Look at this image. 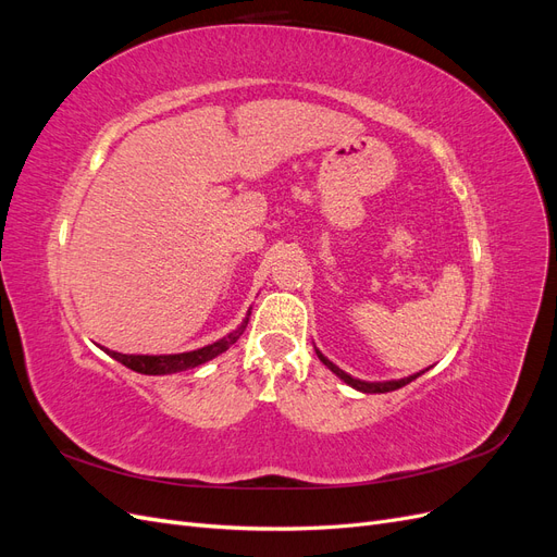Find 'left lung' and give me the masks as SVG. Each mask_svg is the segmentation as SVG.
I'll use <instances>...</instances> for the list:
<instances>
[{
    "label": "left lung",
    "instance_id": "left-lung-1",
    "mask_svg": "<svg viewBox=\"0 0 557 557\" xmlns=\"http://www.w3.org/2000/svg\"><path fill=\"white\" fill-rule=\"evenodd\" d=\"M315 356L320 358V362H323L332 374H336L339 376L346 385H350V387H356V391H360V393H367V395H374V393H393V391H399V387H404L407 383H411V381H416L420 374H425L428 369H423V372H416V374H411V376H404V379H393V381H362V379H356V376H350L348 372H344V369H339L336 367L332 360H327L323 352H320L318 348H315Z\"/></svg>",
    "mask_w": 557,
    "mask_h": 557
}]
</instances>
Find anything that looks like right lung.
I'll use <instances>...</instances> for the list:
<instances>
[{
  "mask_svg": "<svg viewBox=\"0 0 557 557\" xmlns=\"http://www.w3.org/2000/svg\"><path fill=\"white\" fill-rule=\"evenodd\" d=\"M250 309L246 311V318L242 320V323L234 327L232 332H227L223 339H218V342L207 344V346H201V348H195V350L170 352V356H137V352H117V350H109V348H102V350L107 352V356H111L113 360L129 367L132 372H139V374H146V376H164V374L188 372V369H195L199 364H207L215 356H221V352H225L234 342L239 339V336L246 330V325H248Z\"/></svg>",
  "mask_w": 557,
  "mask_h": 557,
  "instance_id": "obj_1",
  "label": "right lung"
}]
</instances>
